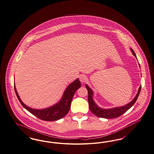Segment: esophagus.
<instances>
[{"label": "esophagus", "instance_id": "obj_1", "mask_svg": "<svg viewBox=\"0 0 154 154\" xmlns=\"http://www.w3.org/2000/svg\"><path fill=\"white\" fill-rule=\"evenodd\" d=\"M79 79H80V81L82 83H85L87 80V78L85 75H80Z\"/></svg>", "mask_w": 154, "mask_h": 154}]
</instances>
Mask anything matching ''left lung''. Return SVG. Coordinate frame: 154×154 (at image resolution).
<instances>
[{"label": "left lung", "instance_id": "8db88e82", "mask_svg": "<svg viewBox=\"0 0 154 154\" xmlns=\"http://www.w3.org/2000/svg\"><path fill=\"white\" fill-rule=\"evenodd\" d=\"M131 51L132 54H134V56L137 59V57L135 54L134 50L131 48ZM86 87L88 91V101L89 108L90 111L97 117H101V118H105V119L117 118L121 116L122 114H123L124 113H125L128 110H129L134 104V103L136 102L139 97V95L140 94L141 90L140 86L139 88L138 92L136 95L134 100L127 105H125L120 107H113L110 109H103L99 107L93 100V91L92 90V89L90 88L86 84Z\"/></svg>", "mask_w": 154, "mask_h": 154}]
</instances>
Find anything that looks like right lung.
Here are the masks:
<instances>
[{
	"label": "right lung",
	"instance_id": "obj_1",
	"mask_svg": "<svg viewBox=\"0 0 154 154\" xmlns=\"http://www.w3.org/2000/svg\"><path fill=\"white\" fill-rule=\"evenodd\" d=\"M80 86L81 83L79 79H76L68 85L63 94L61 100L57 103L51 107L42 109H33L27 106L25 103H23L18 94L15 83L14 90L21 105L27 111L42 120L52 121L60 120L67 115L70 109L71 101L72 100L74 94L76 91L80 88Z\"/></svg>",
	"mask_w": 154,
	"mask_h": 154
}]
</instances>
